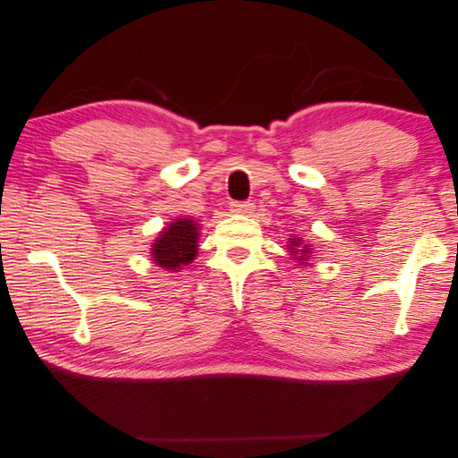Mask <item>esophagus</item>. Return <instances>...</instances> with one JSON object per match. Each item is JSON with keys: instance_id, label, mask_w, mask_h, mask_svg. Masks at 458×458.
<instances>
[{"instance_id": "obj_1", "label": "esophagus", "mask_w": 458, "mask_h": 458, "mask_svg": "<svg viewBox=\"0 0 458 458\" xmlns=\"http://www.w3.org/2000/svg\"><path fill=\"white\" fill-rule=\"evenodd\" d=\"M231 210L234 214L248 216V214L254 212V204L252 202H231Z\"/></svg>"}]
</instances>
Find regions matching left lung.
<instances>
[{
  "label": "left lung",
  "mask_w": 458,
  "mask_h": 458,
  "mask_svg": "<svg viewBox=\"0 0 458 458\" xmlns=\"http://www.w3.org/2000/svg\"><path fill=\"white\" fill-rule=\"evenodd\" d=\"M290 244H288V250H290V254L293 256H296V259L298 261H301V263H308V259H310V244H301V239L300 237H294V239H290L288 241ZM300 263V266H301Z\"/></svg>",
  "instance_id": "obj_1"
}]
</instances>
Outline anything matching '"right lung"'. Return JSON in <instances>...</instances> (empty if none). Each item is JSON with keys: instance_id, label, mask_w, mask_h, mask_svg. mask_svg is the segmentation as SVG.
Here are the masks:
<instances>
[{"instance_id": "add662e5", "label": "right lung", "mask_w": 458, "mask_h": 458, "mask_svg": "<svg viewBox=\"0 0 458 458\" xmlns=\"http://www.w3.org/2000/svg\"><path fill=\"white\" fill-rule=\"evenodd\" d=\"M199 224L179 217L165 227L152 244L150 256L157 266L168 271H179L191 263L199 250Z\"/></svg>"}]
</instances>
